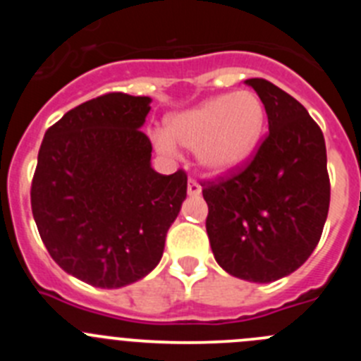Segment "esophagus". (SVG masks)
Returning <instances> with one entry per match:
<instances>
[{
  "mask_svg": "<svg viewBox=\"0 0 361 361\" xmlns=\"http://www.w3.org/2000/svg\"><path fill=\"white\" fill-rule=\"evenodd\" d=\"M200 191H202L200 184L197 183L195 178H190V180H188V195H190V197H199Z\"/></svg>",
  "mask_w": 361,
  "mask_h": 361,
  "instance_id": "obj_1",
  "label": "esophagus"
}]
</instances>
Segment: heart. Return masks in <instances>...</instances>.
Wrapping results in <instances>:
<instances>
[{"label": "heart", "instance_id": "obj_1", "mask_svg": "<svg viewBox=\"0 0 361 361\" xmlns=\"http://www.w3.org/2000/svg\"><path fill=\"white\" fill-rule=\"evenodd\" d=\"M266 124L262 99L247 90L215 95L195 108L175 114L166 133H155L161 152H175L176 145L195 149L199 166L209 175L237 170L253 155Z\"/></svg>", "mask_w": 361, "mask_h": 361}]
</instances>
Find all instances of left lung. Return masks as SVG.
Returning a JSON list of instances; mask_svg holds the SVG:
<instances>
[{"instance_id": "8db88e82", "label": "left lung", "mask_w": 361, "mask_h": 361, "mask_svg": "<svg viewBox=\"0 0 361 361\" xmlns=\"http://www.w3.org/2000/svg\"><path fill=\"white\" fill-rule=\"evenodd\" d=\"M262 99L269 133L229 177L204 184L215 260L229 275L275 282L311 257L329 212L324 133L302 104L266 79H247Z\"/></svg>"}]
</instances>
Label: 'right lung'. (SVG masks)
Here are the masks:
<instances>
[{
    "mask_svg": "<svg viewBox=\"0 0 361 361\" xmlns=\"http://www.w3.org/2000/svg\"><path fill=\"white\" fill-rule=\"evenodd\" d=\"M149 97L111 92L66 111L41 142L30 204L50 257L103 289L145 279L186 199L183 170L152 168Z\"/></svg>",
    "mask_w": 361,
    "mask_h": 361,
    "instance_id": "right-lung-1",
    "label": "right lung"
}]
</instances>
